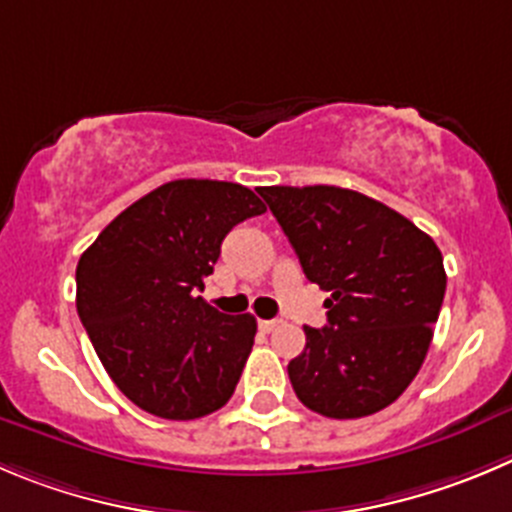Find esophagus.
<instances>
[{
  "label": "esophagus",
  "mask_w": 512,
  "mask_h": 512,
  "mask_svg": "<svg viewBox=\"0 0 512 512\" xmlns=\"http://www.w3.org/2000/svg\"><path fill=\"white\" fill-rule=\"evenodd\" d=\"M276 326H279V321H276V319H259V329H261V332L269 334V332H274Z\"/></svg>",
  "instance_id": "1"
}]
</instances>
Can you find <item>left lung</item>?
Wrapping results in <instances>:
<instances>
[{
	"mask_svg": "<svg viewBox=\"0 0 512 512\" xmlns=\"http://www.w3.org/2000/svg\"><path fill=\"white\" fill-rule=\"evenodd\" d=\"M311 284L329 291L326 326H304L289 362L296 397L332 420L392 405L420 372L445 299V266L425 231L337 186L259 188Z\"/></svg>",
	"mask_w": 512,
	"mask_h": 512,
	"instance_id": "1",
	"label": "left lung"
}]
</instances>
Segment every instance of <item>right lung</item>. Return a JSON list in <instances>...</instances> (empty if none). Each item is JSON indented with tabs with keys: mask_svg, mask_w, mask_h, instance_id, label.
<instances>
[{
	"mask_svg": "<svg viewBox=\"0 0 512 512\" xmlns=\"http://www.w3.org/2000/svg\"><path fill=\"white\" fill-rule=\"evenodd\" d=\"M261 198L226 180H170L125 208L77 264V314L120 392L163 420H198L231 399L256 337L198 291L236 223Z\"/></svg>",
	"mask_w": 512,
	"mask_h": 512,
	"instance_id": "add662e5",
	"label": "right lung"
}]
</instances>
